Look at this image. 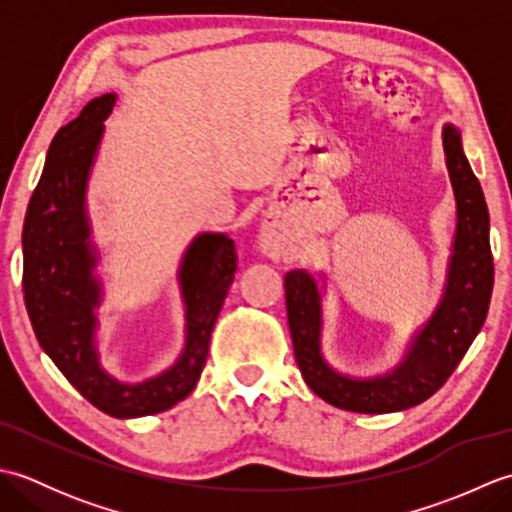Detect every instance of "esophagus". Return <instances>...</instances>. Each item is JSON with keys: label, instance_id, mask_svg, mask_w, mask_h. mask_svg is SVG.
Here are the masks:
<instances>
[{"label": "esophagus", "instance_id": "obj_1", "mask_svg": "<svg viewBox=\"0 0 512 512\" xmlns=\"http://www.w3.org/2000/svg\"><path fill=\"white\" fill-rule=\"evenodd\" d=\"M259 250H262V253L270 259H279L286 255V244L275 231V226L270 224L262 226V231H259Z\"/></svg>", "mask_w": 512, "mask_h": 512}]
</instances>
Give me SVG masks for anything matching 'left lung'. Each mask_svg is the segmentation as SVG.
<instances>
[{
  "instance_id": "left-lung-1",
  "label": "left lung",
  "mask_w": 512,
  "mask_h": 512,
  "mask_svg": "<svg viewBox=\"0 0 512 512\" xmlns=\"http://www.w3.org/2000/svg\"><path fill=\"white\" fill-rule=\"evenodd\" d=\"M442 147L455 195L447 281L436 310L413 332L405 356L391 372L358 378L334 369L321 350L325 275L321 286L303 268L290 270L284 279L288 328L301 376L332 407L391 413L420 405L447 383L486 321L495 275L488 206L462 149V132L451 123L442 127Z\"/></svg>"
}]
</instances>
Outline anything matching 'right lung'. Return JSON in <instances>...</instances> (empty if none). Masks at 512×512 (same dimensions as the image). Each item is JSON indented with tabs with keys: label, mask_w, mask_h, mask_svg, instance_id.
<instances>
[{
	"label": "right lung",
	"mask_w": 512,
	"mask_h": 512,
	"mask_svg": "<svg viewBox=\"0 0 512 512\" xmlns=\"http://www.w3.org/2000/svg\"><path fill=\"white\" fill-rule=\"evenodd\" d=\"M114 105L116 94L99 96L52 138L21 235L24 301L39 345L70 385L107 416L140 418L171 409L198 385L237 255L226 233H200L184 250V347L169 369L123 383L101 365L96 308L103 281L94 273L101 255L92 242L88 182Z\"/></svg>",
	"instance_id": "add662e5"
}]
</instances>
